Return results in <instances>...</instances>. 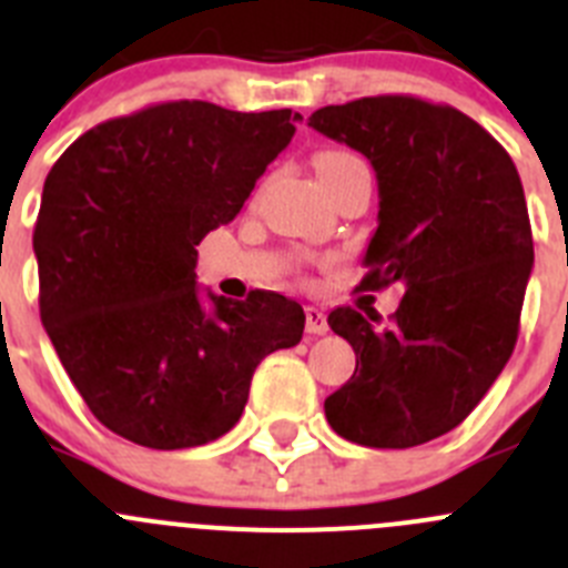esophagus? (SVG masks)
<instances>
[{"label": "esophagus", "mask_w": 568, "mask_h": 568, "mask_svg": "<svg viewBox=\"0 0 568 568\" xmlns=\"http://www.w3.org/2000/svg\"><path fill=\"white\" fill-rule=\"evenodd\" d=\"M305 331L314 336L325 334V331H328V316H325V311L308 305V308H305Z\"/></svg>", "instance_id": "esophagus-1"}]
</instances>
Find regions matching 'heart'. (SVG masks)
I'll list each match as a JSON object with an SVG mask.
<instances>
[{
	"instance_id": "1",
	"label": "heart",
	"mask_w": 568,
	"mask_h": 568,
	"mask_svg": "<svg viewBox=\"0 0 568 568\" xmlns=\"http://www.w3.org/2000/svg\"><path fill=\"white\" fill-rule=\"evenodd\" d=\"M347 161H356V155H351V152H342V150L320 152V155L314 158L316 175H325V172L336 170V166H342V163H347Z\"/></svg>"
}]
</instances>
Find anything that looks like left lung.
<instances>
[{
  "instance_id": "obj_1",
  "label": "left lung",
  "mask_w": 568,
  "mask_h": 568,
  "mask_svg": "<svg viewBox=\"0 0 568 568\" xmlns=\"http://www.w3.org/2000/svg\"><path fill=\"white\" fill-rule=\"evenodd\" d=\"M308 126L376 170L362 288H407L390 322L351 305L328 314L356 371L325 398V418L362 447L433 442L475 410L518 342L535 260L518 170L481 124L416 95L322 106Z\"/></svg>"
}]
</instances>
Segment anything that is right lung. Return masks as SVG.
I'll return each mask as SVG.
<instances>
[{"label": "right lung", "instance_id": "right-lung-1", "mask_svg": "<svg viewBox=\"0 0 568 568\" xmlns=\"http://www.w3.org/2000/svg\"><path fill=\"white\" fill-rule=\"evenodd\" d=\"M300 112L163 101L87 130L48 172L33 229L39 314L84 405L152 449L221 438L260 362L303 339L274 291L201 300L195 246L234 221Z\"/></svg>", "mask_w": 568, "mask_h": 568}]
</instances>
